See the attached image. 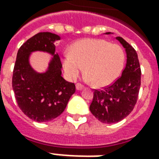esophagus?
<instances>
[{
    "label": "esophagus",
    "mask_w": 159,
    "mask_h": 159,
    "mask_svg": "<svg viewBox=\"0 0 159 159\" xmlns=\"http://www.w3.org/2000/svg\"><path fill=\"white\" fill-rule=\"evenodd\" d=\"M76 90H82L83 89V85H82L81 83H76Z\"/></svg>",
    "instance_id": "esophagus-1"
}]
</instances>
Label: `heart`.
Returning <instances> with one entry per match:
<instances>
[{
    "instance_id": "b5f03b06",
    "label": "heart",
    "mask_w": 159,
    "mask_h": 159,
    "mask_svg": "<svg viewBox=\"0 0 159 159\" xmlns=\"http://www.w3.org/2000/svg\"><path fill=\"white\" fill-rule=\"evenodd\" d=\"M125 55L123 48L102 39L86 38L75 42L70 53L63 58V68L67 77L75 80L83 72L94 86L113 83L122 71Z\"/></svg>"
}]
</instances>
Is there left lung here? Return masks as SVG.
Masks as SVG:
<instances>
[{"label":"left lung","instance_id":"1","mask_svg":"<svg viewBox=\"0 0 159 159\" xmlns=\"http://www.w3.org/2000/svg\"><path fill=\"white\" fill-rule=\"evenodd\" d=\"M116 38L126 51V66L111 85L94 90L89 107L91 113L104 123H115L125 118L136 104L140 88L141 70L136 51L122 37Z\"/></svg>","mask_w":159,"mask_h":159}]
</instances>
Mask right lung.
I'll return each instance as SVG.
<instances>
[{"label":"right lung","instance_id":"right-lung-1","mask_svg":"<svg viewBox=\"0 0 159 159\" xmlns=\"http://www.w3.org/2000/svg\"><path fill=\"white\" fill-rule=\"evenodd\" d=\"M58 40L60 37L53 33H37L27 40L17 53L12 81L15 99L20 110L39 123L59 117L76 92L75 84L61 76L62 64L54 45ZM36 51L48 52L53 56L45 73H36L29 64L30 53Z\"/></svg>","mask_w":159,"mask_h":159}]
</instances>
